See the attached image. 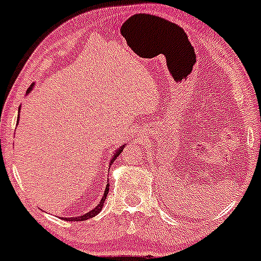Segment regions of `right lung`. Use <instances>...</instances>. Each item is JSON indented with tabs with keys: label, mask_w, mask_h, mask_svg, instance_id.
<instances>
[{
	"label": "right lung",
	"mask_w": 261,
	"mask_h": 261,
	"mask_svg": "<svg viewBox=\"0 0 261 261\" xmlns=\"http://www.w3.org/2000/svg\"><path fill=\"white\" fill-rule=\"evenodd\" d=\"M32 87H34V84H32L31 87L29 88L28 93H29V91L31 90V88H32ZM122 149H123V147H120V148L118 149L117 152L114 153V157L112 158L111 163L114 162V161H115V158H117L118 155L120 154V152H122ZM108 191H109V184L107 185V187H106V192H104V195H103V198H101V200H100V202H99V205L96 206L95 208H93V210L88 212V214H85V215H82V216H77V217H68V219H66V217H65V220H66V221H84V220L91 219V217H94V216H95V215H98L99 212L101 211V207H103V203H104V201H106V198H107V195H108Z\"/></svg>",
	"instance_id": "add662e5"
}]
</instances>
